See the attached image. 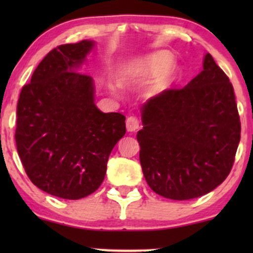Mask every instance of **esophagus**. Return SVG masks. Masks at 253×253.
<instances>
[{"instance_id": "obj_1", "label": "esophagus", "mask_w": 253, "mask_h": 253, "mask_svg": "<svg viewBox=\"0 0 253 253\" xmlns=\"http://www.w3.org/2000/svg\"><path fill=\"white\" fill-rule=\"evenodd\" d=\"M140 126V121L136 117H128L126 120V127L128 132H134Z\"/></svg>"}]
</instances>
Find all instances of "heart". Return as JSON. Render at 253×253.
Segmentation results:
<instances>
[{"mask_svg":"<svg viewBox=\"0 0 253 253\" xmlns=\"http://www.w3.org/2000/svg\"><path fill=\"white\" fill-rule=\"evenodd\" d=\"M171 60H172V58L167 52H156V53L150 54L145 58L132 60L124 66L120 74V81L124 84L146 81L163 72L170 65ZM173 74H175V71L171 69L164 75H162L153 86V90L159 91V90L167 88L168 83H169Z\"/></svg>","mask_w":253,"mask_h":253,"instance_id":"b5f03b06","label":"heart"}]
</instances>
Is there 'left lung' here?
<instances>
[{
  "label": "left lung",
  "mask_w": 253,
  "mask_h": 253,
  "mask_svg": "<svg viewBox=\"0 0 253 253\" xmlns=\"http://www.w3.org/2000/svg\"><path fill=\"white\" fill-rule=\"evenodd\" d=\"M141 120L139 158L147 184L158 195L195 199L231 172L240 119L233 85L210 53L187 85L150 98L141 107Z\"/></svg>",
  "instance_id": "left-lung-1"
}]
</instances>
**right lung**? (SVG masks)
I'll use <instances>...</instances> for the list:
<instances>
[{"mask_svg":"<svg viewBox=\"0 0 253 253\" xmlns=\"http://www.w3.org/2000/svg\"><path fill=\"white\" fill-rule=\"evenodd\" d=\"M94 42L65 43L48 52L17 101L16 149L34 185L51 195L78 200L98 189L126 118L102 113L94 82L76 72Z\"/></svg>","mask_w":253,"mask_h":253,"instance_id":"1","label":"right lung"}]
</instances>
